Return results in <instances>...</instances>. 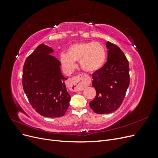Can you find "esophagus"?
<instances>
[{
    "label": "esophagus",
    "mask_w": 158,
    "mask_h": 158,
    "mask_svg": "<svg viewBox=\"0 0 158 158\" xmlns=\"http://www.w3.org/2000/svg\"><path fill=\"white\" fill-rule=\"evenodd\" d=\"M69 82L70 83L71 90L76 92L83 90L85 87L88 86L90 84L91 80L88 76L81 74L76 77L70 78Z\"/></svg>",
    "instance_id": "1"
}]
</instances>
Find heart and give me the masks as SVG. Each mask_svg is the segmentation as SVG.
<instances>
[{
	"instance_id": "b5f03b06",
	"label": "heart",
	"mask_w": 158,
	"mask_h": 158,
	"mask_svg": "<svg viewBox=\"0 0 158 158\" xmlns=\"http://www.w3.org/2000/svg\"><path fill=\"white\" fill-rule=\"evenodd\" d=\"M106 51L98 42H81L70 45L67 54L60 55V61L64 69L71 71L75 66V61H80L82 69L94 73L101 69L106 63Z\"/></svg>"
}]
</instances>
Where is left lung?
<instances>
[{
  "instance_id": "obj_1",
  "label": "left lung",
  "mask_w": 158,
  "mask_h": 158,
  "mask_svg": "<svg viewBox=\"0 0 158 158\" xmlns=\"http://www.w3.org/2000/svg\"><path fill=\"white\" fill-rule=\"evenodd\" d=\"M107 61L92 74V86L96 96L89 106L98 114L111 113L120 107L130 84L129 64L118 46L107 41Z\"/></svg>"
}]
</instances>
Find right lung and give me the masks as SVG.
I'll use <instances>...</instances> for the list:
<instances>
[{
	"label": "right lung",
	"mask_w": 158,
	"mask_h": 158,
	"mask_svg": "<svg viewBox=\"0 0 158 158\" xmlns=\"http://www.w3.org/2000/svg\"><path fill=\"white\" fill-rule=\"evenodd\" d=\"M54 49L41 44L27 57L23 67L22 85L32 107L45 117L63 116L69 107L70 95L65 85L60 61Z\"/></svg>",
	"instance_id": "right-lung-1"
}]
</instances>
